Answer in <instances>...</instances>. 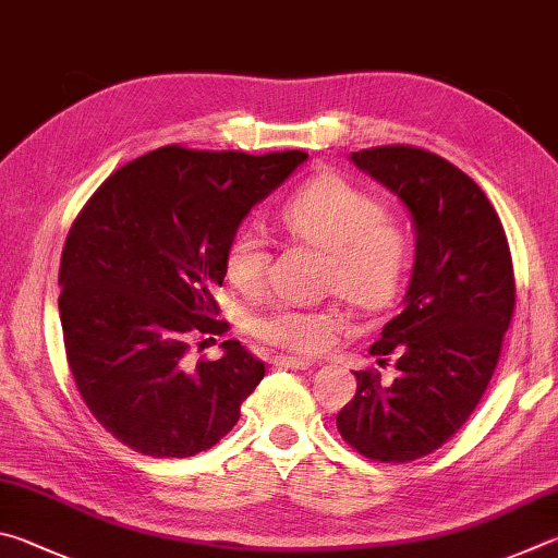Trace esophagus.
Listing matches in <instances>:
<instances>
[{
  "mask_svg": "<svg viewBox=\"0 0 558 558\" xmlns=\"http://www.w3.org/2000/svg\"><path fill=\"white\" fill-rule=\"evenodd\" d=\"M274 365L287 367V369H311L314 363L306 357H291V355H274Z\"/></svg>",
  "mask_w": 558,
  "mask_h": 558,
  "instance_id": "1",
  "label": "esophagus"
}]
</instances>
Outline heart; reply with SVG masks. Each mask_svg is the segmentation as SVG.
I'll return each instance as SVG.
<instances>
[{"label":"heart","instance_id":"obj_1","mask_svg":"<svg viewBox=\"0 0 558 558\" xmlns=\"http://www.w3.org/2000/svg\"><path fill=\"white\" fill-rule=\"evenodd\" d=\"M281 222L314 247L330 252L328 287L360 308H383L395 299L407 267V238L385 218L375 195L340 175H320L291 195ZM269 250L252 222L232 232L225 250V271L234 289L257 291L267 279ZM345 326L336 308L274 304L254 318L252 330L264 343L316 355Z\"/></svg>","mask_w":558,"mask_h":558}]
</instances>
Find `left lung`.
Masks as SVG:
<instances>
[{
  "label": "left lung",
  "mask_w": 558,
  "mask_h": 558,
  "mask_svg": "<svg viewBox=\"0 0 558 558\" xmlns=\"http://www.w3.org/2000/svg\"><path fill=\"white\" fill-rule=\"evenodd\" d=\"M348 159L402 201L416 247L402 311L369 348L379 365L397 357L395 383L355 373L336 424L365 458L407 463L444 446L490 385L514 311L510 244L485 193L441 156L397 144Z\"/></svg>",
  "instance_id": "1"
}]
</instances>
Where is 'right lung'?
Masks as SVG:
<instances>
[{"label":"right lung","mask_w":558,"mask_h":558,"mask_svg":"<svg viewBox=\"0 0 558 558\" xmlns=\"http://www.w3.org/2000/svg\"><path fill=\"white\" fill-rule=\"evenodd\" d=\"M306 159L161 146L85 203L63 247L58 311L77 392L117 441L189 458L238 424L264 363L225 340L220 360L191 365L189 340L228 328L213 291L232 232Z\"/></svg>","instance_id":"1"}]
</instances>
